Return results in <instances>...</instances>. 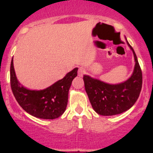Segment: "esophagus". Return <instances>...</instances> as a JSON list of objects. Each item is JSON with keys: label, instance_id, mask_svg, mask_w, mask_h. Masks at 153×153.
<instances>
[{"label": "esophagus", "instance_id": "esophagus-1", "mask_svg": "<svg viewBox=\"0 0 153 153\" xmlns=\"http://www.w3.org/2000/svg\"><path fill=\"white\" fill-rule=\"evenodd\" d=\"M78 76L82 77L83 75L85 73V69L82 67L79 68V69H78Z\"/></svg>", "mask_w": 153, "mask_h": 153}]
</instances>
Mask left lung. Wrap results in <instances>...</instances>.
I'll return each instance as SVG.
<instances>
[{
    "label": "left lung",
    "instance_id": "left-lung-1",
    "mask_svg": "<svg viewBox=\"0 0 153 153\" xmlns=\"http://www.w3.org/2000/svg\"><path fill=\"white\" fill-rule=\"evenodd\" d=\"M133 53L135 67L128 79L118 84H109L89 75H84L85 90L94 110L101 115L121 114L130 109L138 98L142 86V72L135 51L125 37Z\"/></svg>",
    "mask_w": 153,
    "mask_h": 153
}]
</instances>
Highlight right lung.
<instances>
[{"instance_id":"right-lung-1","label":"right lung","mask_w":153,"mask_h":153,"mask_svg":"<svg viewBox=\"0 0 153 153\" xmlns=\"http://www.w3.org/2000/svg\"><path fill=\"white\" fill-rule=\"evenodd\" d=\"M78 68L72 69L59 81L41 90H31L24 87L18 81L13 65L10 66V84L19 105L34 117L42 119H55L65 112L69 90Z\"/></svg>"}]
</instances>
